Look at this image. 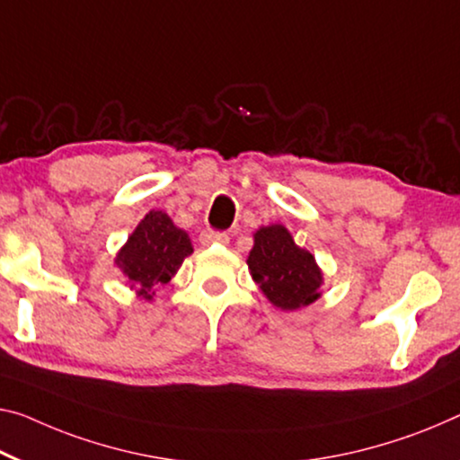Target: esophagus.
<instances>
[{
	"label": "esophagus",
	"instance_id": "obj_1",
	"mask_svg": "<svg viewBox=\"0 0 460 460\" xmlns=\"http://www.w3.org/2000/svg\"><path fill=\"white\" fill-rule=\"evenodd\" d=\"M199 240H201L203 246H209V244H222L224 246V244L230 243L228 234H224V232H214V230H203Z\"/></svg>",
	"mask_w": 460,
	"mask_h": 460
}]
</instances>
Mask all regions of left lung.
Listing matches in <instances>:
<instances>
[{"label": "left lung", "mask_w": 460, "mask_h": 460, "mask_svg": "<svg viewBox=\"0 0 460 460\" xmlns=\"http://www.w3.org/2000/svg\"><path fill=\"white\" fill-rule=\"evenodd\" d=\"M246 259L251 278L273 306L298 310L323 296V271L314 254L294 243L292 232L281 224L261 226Z\"/></svg>", "instance_id": "8db88e82"}]
</instances>
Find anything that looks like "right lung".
<instances>
[{
    "instance_id": "obj_1",
    "label": "right lung",
    "mask_w": 460,
    "mask_h": 460,
    "mask_svg": "<svg viewBox=\"0 0 460 460\" xmlns=\"http://www.w3.org/2000/svg\"><path fill=\"white\" fill-rule=\"evenodd\" d=\"M190 252L193 244L187 232L179 228L166 211L152 209L119 249L115 265L129 288L136 289L137 298L152 302L156 288L174 278Z\"/></svg>"
}]
</instances>
